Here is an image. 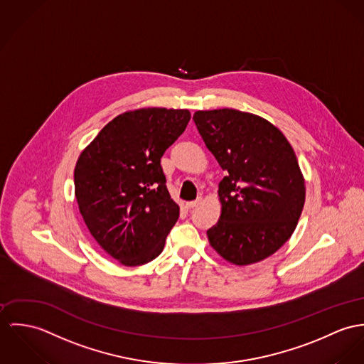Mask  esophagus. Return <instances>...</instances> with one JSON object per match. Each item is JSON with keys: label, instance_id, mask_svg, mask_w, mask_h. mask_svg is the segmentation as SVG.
Instances as JSON below:
<instances>
[{"label": "esophagus", "instance_id": "34e87169", "mask_svg": "<svg viewBox=\"0 0 364 364\" xmlns=\"http://www.w3.org/2000/svg\"><path fill=\"white\" fill-rule=\"evenodd\" d=\"M200 203H201V198H198V200H196V201L187 202V203H186V206H187L188 209H193V208L198 206Z\"/></svg>", "mask_w": 364, "mask_h": 364}]
</instances>
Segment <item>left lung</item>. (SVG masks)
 <instances>
[{
    "mask_svg": "<svg viewBox=\"0 0 364 364\" xmlns=\"http://www.w3.org/2000/svg\"><path fill=\"white\" fill-rule=\"evenodd\" d=\"M193 120L219 166L222 213L206 235L226 261L250 265L277 252L294 232L306 187L293 148L265 119L235 109L196 112Z\"/></svg>",
    "mask_w": 364,
    "mask_h": 364,
    "instance_id": "1",
    "label": "left lung"
}]
</instances>
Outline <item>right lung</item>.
Segmentation results:
<instances>
[{"mask_svg": "<svg viewBox=\"0 0 364 364\" xmlns=\"http://www.w3.org/2000/svg\"><path fill=\"white\" fill-rule=\"evenodd\" d=\"M190 119L183 109L125 112L78 158L74 184L82 218L99 245L125 267L155 259L178 219L161 158Z\"/></svg>", "mask_w": 364, "mask_h": 364, "instance_id": "right-lung-1", "label": "right lung"}]
</instances>
